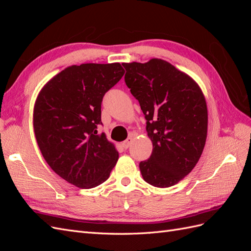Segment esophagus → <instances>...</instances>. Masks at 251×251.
<instances>
[{
  "instance_id": "esophagus-1",
  "label": "esophagus",
  "mask_w": 251,
  "mask_h": 251,
  "mask_svg": "<svg viewBox=\"0 0 251 251\" xmlns=\"http://www.w3.org/2000/svg\"><path fill=\"white\" fill-rule=\"evenodd\" d=\"M132 141H133V138L132 137H128L127 139H126L124 142H123V147H124V149H127L128 147L131 146V143H132Z\"/></svg>"
}]
</instances>
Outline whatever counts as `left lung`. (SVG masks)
<instances>
[{
	"label": "left lung",
	"instance_id": "8db88e82",
	"mask_svg": "<svg viewBox=\"0 0 251 251\" xmlns=\"http://www.w3.org/2000/svg\"><path fill=\"white\" fill-rule=\"evenodd\" d=\"M125 80L147 119L153 151L139 163L144 181L156 187L177 184L192 172L207 137V105L189 75L160 58L124 63Z\"/></svg>",
	"mask_w": 251,
	"mask_h": 251
}]
</instances>
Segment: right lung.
<instances>
[{
    "label": "right lung",
    "instance_id": "1",
    "mask_svg": "<svg viewBox=\"0 0 251 251\" xmlns=\"http://www.w3.org/2000/svg\"><path fill=\"white\" fill-rule=\"evenodd\" d=\"M124 74L119 63L73 65L37 95L33 128L41 153L59 177L79 188L103 183L118 160L115 146L97 126L105 92Z\"/></svg>",
    "mask_w": 251,
    "mask_h": 251
}]
</instances>
